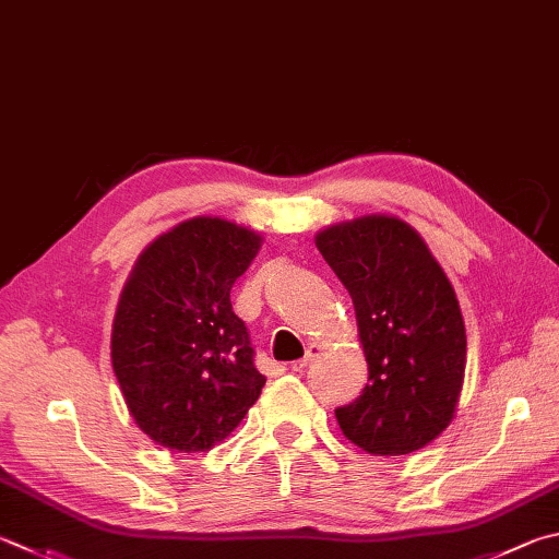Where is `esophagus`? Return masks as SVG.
<instances>
[{
    "mask_svg": "<svg viewBox=\"0 0 559 559\" xmlns=\"http://www.w3.org/2000/svg\"><path fill=\"white\" fill-rule=\"evenodd\" d=\"M320 354H322V347H320V344H310V347L306 349V357L290 364V371H302V369H308L310 364L320 357Z\"/></svg>",
    "mask_w": 559,
    "mask_h": 559,
    "instance_id": "obj_1",
    "label": "esophagus"
}]
</instances>
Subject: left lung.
<instances>
[{
  "instance_id": "8db88e82",
  "label": "left lung",
  "mask_w": 559,
  "mask_h": 559,
  "mask_svg": "<svg viewBox=\"0 0 559 559\" xmlns=\"http://www.w3.org/2000/svg\"><path fill=\"white\" fill-rule=\"evenodd\" d=\"M349 290L369 383L334 411L359 450L401 456L430 444L452 423L466 367L460 300L425 239L393 215L337 222L314 235Z\"/></svg>"
}]
</instances>
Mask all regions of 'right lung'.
<instances>
[{
	"mask_svg": "<svg viewBox=\"0 0 559 559\" xmlns=\"http://www.w3.org/2000/svg\"><path fill=\"white\" fill-rule=\"evenodd\" d=\"M263 237L192 217L139 253L111 322V369L136 428L170 452L227 440L261 395L249 334L229 290Z\"/></svg>",
	"mask_w": 559,
	"mask_h": 559,
	"instance_id": "add662e5",
	"label": "right lung"
}]
</instances>
